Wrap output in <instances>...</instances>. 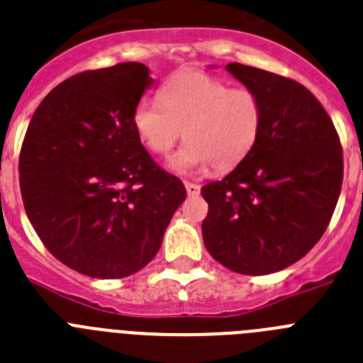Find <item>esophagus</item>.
Wrapping results in <instances>:
<instances>
[{
  "instance_id": "34e87169",
  "label": "esophagus",
  "mask_w": 363,
  "mask_h": 363,
  "mask_svg": "<svg viewBox=\"0 0 363 363\" xmlns=\"http://www.w3.org/2000/svg\"><path fill=\"white\" fill-rule=\"evenodd\" d=\"M185 189H187V194L189 196H196V194H200V185L198 184H193V182H184Z\"/></svg>"
}]
</instances>
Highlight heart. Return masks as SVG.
I'll list each match as a JSON object with an SVG mask.
<instances>
[{"instance_id":"heart-1","label":"heart","mask_w":363,"mask_h":363,"mask_svg":"<svg viewBox=\"0 0 363 363\" xmlns=\"http://www.w3.org/2000/svg\"><path fill=\"white\" fill-rule=\"evenodd\" d=\"M262 101L253 89L231 88L206 71H182L161 88L160 97L135 104L132 125L141 143L157 156L169 154L178 139H189L169 167L193 172L207 167L229 170L240 165L261 135Z\"/></svg>"}]
</instances>
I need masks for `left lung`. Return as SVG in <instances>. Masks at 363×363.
I'll use <instances>...</instances> for the list:
<instances>
[{
  "label": "left lung",
  "mask_w": 363,
  "mask_h": 363,
  "mask_svg": "<svg viewBox=\"0 0 363 363\" xmlns=\"http://www.w3.org/2000/svg\"><path fill=\"white\" fill-rule=\"evenodd\" d=\"M225 69L261 97L264 119L246 160L202 187L203 244L231 272L274 274L305 257L329 225L342 191V145L303 84L244 64Z\"/></svg>",
  "instance_id": "1"
}]
</instances>
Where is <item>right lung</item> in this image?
Segmentation results:
<instances>
[{
  "label": "right lung",
  "instance_id": "right-lung-1",
  "mask_svg": "<svg viewBox=\"0 0 363 363\" xmlns=\"http://www.w3.org/2000/svg\"><path fill=\"white\" fill-rule=\"evenodd\" d=\"M152 82L139 62L71 77L40 102L21 145L20 189L34 231L58 261L88 277L145 268L187 196L132 125Z\"/></svg>",
  "mask_w": 363,
  "mask_h": 363
}]
</instances>
